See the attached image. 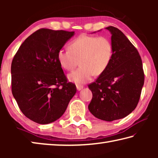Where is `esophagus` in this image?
I'll return each instance as SVG.
<instances>
[{"label":"esophagus","mask_w":158,"mask_h":158,"mask_svg":"<svg viewBox=\"0 0 158 158\" xmlns=\"http://www.w3.org/2000/svg\"><path fill=\"white\" fill-rule=\"evenodd\" d=\"M83 85H77V90H81V89H83Z\"/></svg>","instance_id":"obj_1"}]
</instances>
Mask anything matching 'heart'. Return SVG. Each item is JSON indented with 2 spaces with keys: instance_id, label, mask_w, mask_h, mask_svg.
<instances>
[{
  "instance_id": "b5f03b06",
  "label": "heart",
  "mask_w": 158,
  "mask_h": 158,
  "mask_svg": "<svg viewBox=\"0 0 158 158\" xmlns=\"http://www.w3.org/2000/svg\"><path fill=\"white\" fill-rule=\"evenodd\" d=\"M69 49L58 52L57 60L66 70H72L80 63L77 70L69 73V81L77 84L91 80L93 74L100 75L107 68L113 56V45L105 36L81 35L70 42Z\"/></svg>"
}]
</instances>
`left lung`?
Returning <instances> with one entry per match:
<instances>
[{
	"instance_id": "8db88e82",
	"label": "left lung",
	"mask_w": 158,
	"mask_h": 158,
	"mask_svg": "<svg viewBox=\"0 0 158 158\" xmlns=\"http://www.w3.org/2000/svg\"><path fill=\"white\" fill-rule=\"evenodd\" d=\"M106 29L111 34L113 56L106 70L89 85L93 93L89 109L99 119L113 121L135 110L144 84V73L139 53L127 37L114 26Z\"/></svg>"
}]
</instances>
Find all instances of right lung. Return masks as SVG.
<instances>
[{"label":"right lung","instance_id":"right-lung-1","mask_svg":"<svg viewBox=\"0 0 158 158\" xmlns=\"http://www.w3.org/2000/svg\"><path fill=\"white\" fill-rule=\"evenodd\" d=\"M74 32L41 28L25 40L11 65L12 92L25 116L39 124L54 122L65 113L77 91L68 82L57 53Z\"/></svg>","mask_w":158,"mask_h":158}]
</instances>
